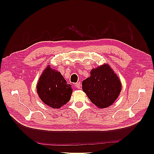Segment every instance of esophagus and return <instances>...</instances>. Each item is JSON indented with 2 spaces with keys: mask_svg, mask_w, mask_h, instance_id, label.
<instances>
[{
  "mask_svg": "<svg viewBox=\"0 0 154 154\" xmlns=\"http://www.w3.org/2000/svg\"><path fill=\"white\" fill-rule=\"evenodd\" d=\"M75 86H76V87L77 88H78V89H80V88H82V85H81L80 83H76Z\"/></svg>",
  "mask_w": 154,
  "mask_h": 154,
  "instance_id": "esophagus-1",
  "label": "esophagus"
}]
</instances>
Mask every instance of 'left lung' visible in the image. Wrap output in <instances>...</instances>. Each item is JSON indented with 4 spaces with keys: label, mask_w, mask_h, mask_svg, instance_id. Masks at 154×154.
Masks as SVG:
<instances>
[{
    "label": "left lung",
    "mask_w": 154,
    "mask_h": 154,
    "mask_svg": "<svg viewBox=\"0 0 154 154\" xmlns=\"http://www.w3.org/2000/svg\"><path fill=\"white\" fill-rule=\"evenodd\" d=\"M82 88L92 103L106 108L117 99L122 84L112 69L105 64L92 70L91 76L82 82Z\"/></svg>",
    "instance_id": "8db88e82"
}]
</instances>
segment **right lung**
I'll list each match as a JSON object with an SVG mask.
<instances>
[{
	"label": "right lung",
	"mask_w": 154,
	"mask_h": 154,
	"mask_svg": "<svg viewBox=\"0 0 154 154\" xmlns=\"http://www.w3.org/2000/svg\"><path fill=\"white\" fill-rule=\"evenodd\" d=\"M36 88L44 103L54 109L66 104L72 92L71 85L67 84L61 73L49 66L42 74Z\"/></svg>",
	"instance_id": "add662e5"
}]
</instances>
